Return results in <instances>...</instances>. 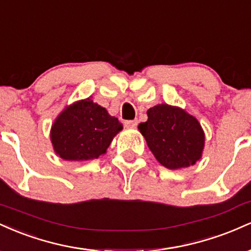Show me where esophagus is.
Listing matches in <instances>:
<instances>
[{
    "mask_svg": "<svg viewBox=\"0 0 251 251\" xmlns=\"http://www.w3.org/2000/svg\"><path fill=\"white\" fill-rule=\"evenodd\" d=\"M137 125H138V120L137 119L127 120V122H125V126H126V127H128V128L137 127Z\"/></svg>",
    "mask_w": 251,
    "mask_h": 251,
    "instance_id": "1",
    "label": "esophagus"
}]
</instances>
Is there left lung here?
<instances>
[{"label":"left lung","instance_id":"left-lung-1","mask_svg":"<svg viewBox=\"0 0 251 251\" xmlns=\"http://www.w3.org/2000/svg\"><path fill=\"white\" fill-rule=\"evenodd\" d=\"M138 129L155 159L170 170L195 165L203 154L205 134L200 122L178 106L159 103L148 109V122Z\"/></svg>","mask_w":251,"mask_h":251}]
</instances>
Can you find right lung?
Instances as JSON below:
<instances>
[{
  "instance_id": "obj_1",
  "label": "right lung",
  "mask_w": 251,
  "mask_h": 251,
  "mask_svg": "<svg viewBox=\"0 0 251 251\" xmlns=\"http://www.w3.org/2000/svg\"><path fill=\"white\" fill-rule=\"evenodd\" d=\"M123 124L91 98L66 106L54 120L50 142L60 158L88 162L105 154Z\"/></svg>"
}]
</instances>
